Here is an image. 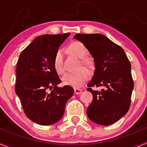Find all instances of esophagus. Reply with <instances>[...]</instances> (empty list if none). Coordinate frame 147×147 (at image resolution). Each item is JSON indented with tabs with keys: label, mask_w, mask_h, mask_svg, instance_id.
<instances>
[{
	"label": "esophagus",
	"mask_w": 147,
	"mask_h": 147,
	"mask_svg": "<svg viewBox=\"0 0 147 147\" xmlns=\"http://www.w3.org/2000/svg\"><path fill=\"white\" fill-rule=\"evenodd\" d=\"M82 90L81 89H78V88H75L74 89V93L75 94H80L82 93Z\"/></svg>",
	"instance_id": "obj_1"
}]
</instances>
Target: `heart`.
<instances>
[{
  "instance_id": "b5f03b06",
  "label": "heart",
  "mask_w": 147,
  "mask_h": 147,
  "mask_svg": "<svg viewBox=\"0 0 147 147\" xmlns=\"http://www.w3.org/2000/svg\"><path fill=\"white\" fill-rule=\"evenodd\" d=\"M68 51L73 55L76 57L82 59V63L84 66L88 68H91L93 67V62L90 58L85 57L88 54V49L85 45L80 42H74L70 44L68 46ZM54 70L58 74H62L64 72V65H63V51L62 49L56 52L54 57ZM89 78V73L84 68L74 73H67L62 77V81L63 84L66 85L72 86L74 88H79L84 85Z\"/></svg>"
}]
</instances>
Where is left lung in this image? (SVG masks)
<instances>
[{"mask_svg":"<svg viewBox=\"0 0 147 147\" xmlns=\"http://www.w3.org/2000/svg\"><path fill=\"white\" fill-rule=\"evenodd\" d=\"M74 38L85 45L93 58L95 71L88 90L93 102L87 115L99 125L112 124L129 110L134 82L131 65L124 49L101 34H77ZM93 86H103L101 92Z\"/></svg>","mask_w":147,"mask_h":147,"instance_id":"1","label":"left lung"}]
</instances>
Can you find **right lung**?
Here are the masks:
<instances>
[{
  "mask_svg": "<svg viewBox=\"0 0 147 147\" xmlns=\"http://www.w3.org/2000/svg\"><path fill=\"white\" fill-rule=\"evenodd\" d=\"M70 34L39 36L19 57L15 93L26 115L40 125L59 121L64 115L66 102L74 92L69 85L57 86L61 80L53 65L56 52Z\"/></svg>",
  "mask_w": 147,
  "mask_h": 147,
  "instance_id": "right-lung-1",
  "label": "right lung"
}]
</instances>
